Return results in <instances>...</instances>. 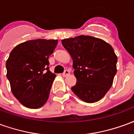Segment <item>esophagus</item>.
Segmentation results:
<instances>
[{"label":"esophagus","instance_id":"34e87169","mask_svg":"<svg viewBox=\"0 0 134 134\" xmlns=\"http://www.w3.org/2000/svg\"><path fill=\"white\" fill-rule=\"evenodd\" d=\"M69 75H70V72H69L68 70H65L64 72L62 74V76H63L64 77H67V76H68Z\"/></svg>","mask_w":134,"mask_h":134}]
</instances>
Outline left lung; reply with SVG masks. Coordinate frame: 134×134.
Instances as JSON below:
<instances>
[{"instance_id": "1", "label": "left lung", "mask_w": 134, "mask_h": 134, "mask_svg": "<svg viewBox=\"0 0 134 134\" xmlns=\"http://www.w3.org/2000/svg\"><path fill=\"white\" fill-rule=\"evenodd\" d=\"M73 60L77 83L71 89L79 98L96 103L111 87L117 72V56L103 39L80 35L62 40Z\"/></svg>"}]
</instances>
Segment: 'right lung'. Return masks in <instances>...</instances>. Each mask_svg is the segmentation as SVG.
I'll list each match as a JSON object with an SVG mask.
<instances>
[{
	"instance_id": "add662e5",
	"label": "right lung",
	"mask_w": 134,
	"mask_h": 134,
	"mask_svg": "<svg viewBox=\"0 0 134 134\" xmlns=\"http://www.w3.org/2000/svg\"><path fill=\"white\" fill-rule=\"evenodd\" d=\"M57 39L38 38L13 48L5 66L13 95L29 108H39L46 103L56 75L49 70V56Z\"/></svg>"
}]
</instances>
